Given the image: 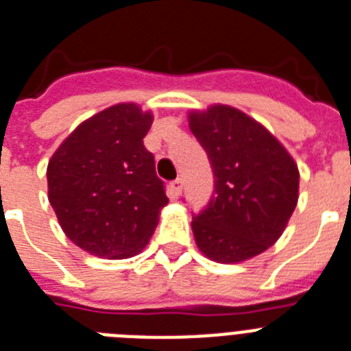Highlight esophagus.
Returning a JSON list of instances; mask_svg holds the SVG:
<instances>
[{
  "instance_id": "esophagus-1",
  "label": "esophagus",
  "mask_w": 351,
  "mask_h": 351,
  "mask_svg": "<svg viewBox=\"0 0 351 351\" xmlns=\"http://www.w3.org/2000/svg\"><path fill=\"white\" fill-rule=\"evenodd\" d=\"M169 189H171V195H173V197H180V195H182V180H180V178H178V180L171 182Z\"/></svg>"
}]
</instances>
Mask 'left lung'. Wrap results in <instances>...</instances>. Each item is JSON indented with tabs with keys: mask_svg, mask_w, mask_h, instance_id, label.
<instances>
[{
	"mask_svg": "<svg viewBox=\"0 0 351 351\" xmlns=\"http://www.w3.org/2000/svg\"><path fill=\"white\" fill-rule=\"evenodd\" d=\"M215 175V197L191 230L209 261L239 264L280 239L297 202L299 167L288 149L255 118L215 104L187 112Z\"/></svg>",
	"mask_w": 351,
	"mask_h": 351,
	"instance_id": "1",
	"label": "left lung"
}]
</instances>
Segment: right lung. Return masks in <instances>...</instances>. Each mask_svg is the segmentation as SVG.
<instances>
[{
    "label": "right lung",
    "mask_w": 351,
    "mask_h": 351,
    "mask_svg": "<svg viewBox=\"0 0 351 351\" xmlns=\"http://www.w3.org/2000/svg\"><path fill=\"white\" fill-rule=\"evenodd\" d=\"M153 118L132 101L107 107L82 121L49 160V202L63 233L90 255H138L169 202L143 147Z\"/></svg>",
    "instance_id": "add662e5"
}]
</instances>
